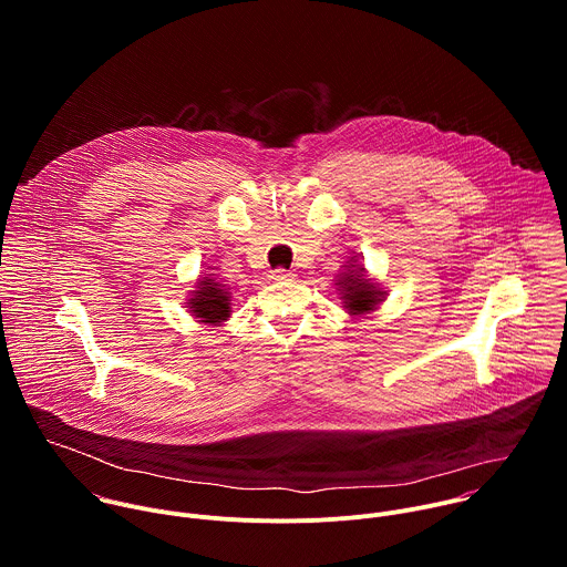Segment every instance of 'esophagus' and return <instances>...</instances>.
<instances>
[{
  "label": "esophagus",
  "instance_id": "34e87169",
  "mask_svg": "<svg viewBox=\"0 0 567 567\" xmlns=\"http://www.w3.org/2000/svg\"><path fill=\"white\" fill-rule=\"evenodd\" d=\"M293 278H296V274H291L287 269H274L271 271V280H276V282H287V280H293Z\"/></svg>",
  "mask_w": 567,
  "mask_h": 567
}]
</instances>
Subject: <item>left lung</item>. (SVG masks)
Segmentation results:
<instances>
[{"label":"left lung","mask_w":567,"mask_h":567,"mask_svg":"<svg viewBox=\"0 0 567 567\" xmlns=\"http://www.w3.org/2000/svg\"><path fill=\"white\" fill-rule=\"evenodd\" d=\"M341 289V293H343V307L346 309H350V313H368V311H372L377 305H379V300H381V293L383 291H379L365 276H363V269L359 267V269H348L341 278H339V282H337Z\"/></svg>","instance_id":"8db88e82"}]
</instances>
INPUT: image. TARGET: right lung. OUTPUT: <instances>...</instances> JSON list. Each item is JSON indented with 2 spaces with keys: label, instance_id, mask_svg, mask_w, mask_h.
<instances>
[{
  "label": "right lung",
  "instance_id": "obj_1",
  "mask_svg": "<svg viewBox=\"0 0 567 567\" xmlns=\"http://www.w3.org/2000/svg\"><path fill=\"white\" fill-rule=\"evenodd\" d=\"M230 296L228 291L215 282L213 278H202L197 282V291L193 293L188 307L199 322H208V326H219L230 316Z\"/></svg>",
  "mask_w": 567,
  "mask_h": 567
}]
</instances>
